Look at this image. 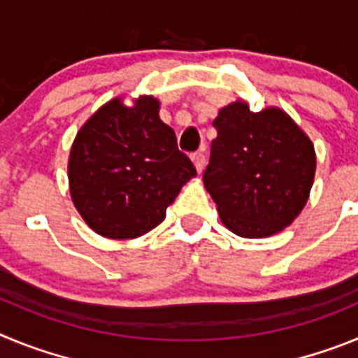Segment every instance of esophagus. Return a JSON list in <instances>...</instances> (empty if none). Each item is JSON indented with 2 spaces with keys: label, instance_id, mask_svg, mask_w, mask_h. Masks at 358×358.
<instances>
[{
  "label": "esophagus",
  "instance_id": "obj_1",
  "mask_svg": "<svg viewBox=\"0 0 358 358\" xmlns=\"http://www.w3.org/2000/svg\"><path fill=\"white\" fill-rule=\"evenodd\" d=\"M192 161H194L197 172H202V170H204V164H206V156H204V152H194V154H192Z\"/></svg>",
  "mask_w": 358,
  "mask_h": 358
}]
</instances>
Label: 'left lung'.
Here are the masks:
<instances>
[{
  "instance_id": "1",
  "label": "left lung",
  "mask_w": 358,
  "mask_h": 358,
  "mask_svg": "<svg viewBox=\"0 0 358 358\" xmlns=\"http://www.w3.org/2000/svg\"><path fill=\"white\" fill-rule=\"evenodd\" d=\"M204 186L227 229L245 238L271 236L306 204L315 173L312 141L280 109L249 110L235 102L213 122Z\"/></svg>"
}]
</instances>
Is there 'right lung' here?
I'll use <instances>...</instances> for the list:
<instances>
[{
	"label": "right lung",
	"instance_id": "1",
	"mask_svg": "<svg viewBox=\"0 0 358 358\" xmlns=\"http://www.w3.org/2000/svg\"><path fill=\"white\" fill-rule=\"evenodd\" d=\"M69 192L87 226L107 238H136L161 224L182 185L197 176L161 122L156 98H118L94 113L73 141Z\"/></svg>",
	"mask_w": 358,
	"mask_h": 358
}]
</instances>
